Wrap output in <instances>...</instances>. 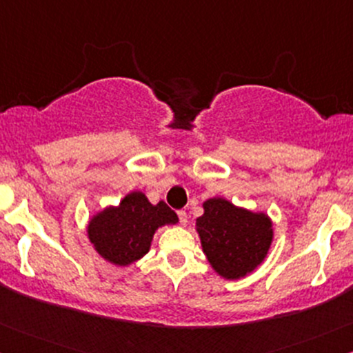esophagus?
<instances>
[{
    "instance_id": "34e87169",
    "label": "esophagus",
    "mask_w": 353,
    "mask_h": 353,
    "mask_svg": "<svg viewBox=\"0 0 353 353\" xmlns=\"http://www.w3.org/2000/svg\"><path fill=\"white\" fill-rule=\"evenodd\" d=\"M177 218H179L181 224H185V223H188V212H185V211H177Z\"/></svg>"
}]
</instances>
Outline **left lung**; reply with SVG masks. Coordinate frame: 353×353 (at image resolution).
<instances>
[{"mask_svg": "<svg viewBox=\"0 0 353 353\" xmlns=\"http://www.w3.org/2000/svg\"><path fill=\"white\" fill-rule=\"evenodd\" d=\"M203 251L221 276L238 280L251 273L268 253L273 230L268 216L236 208L214 197L196 219Z\"/></svg>", "mask_w": 353, "mask_h": 353, "instance_id": "left-lung-1", "label": "left lung"}]
</instances>
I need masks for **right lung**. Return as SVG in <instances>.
Instances as JSON below:
<instances>
[{
    "mask_svg": "<svg viewBox=\"0 0 353 353\" xmlns=\"http://www.w3.org/2000/svg\"><path fill=\"white\" fill-rule=\"evenodd\" d=\"M177 223L164 201L150 204L142 192H130L117 208H107L88 224V238L107 261L127 266L149 251L159 226Z\"/></svg>",
    "mask_w": 353,
    "mask_h": 353,
    "instance_id": "1",
    "label": "right lung"
}]
</instances>
